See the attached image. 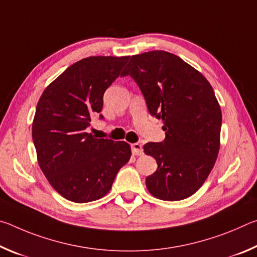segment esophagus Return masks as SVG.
Returning a JSON list of instances; mask_svg holds the SVG:
<instances>
[{
  "label": "esophagus",
  "mask_w": 257,
  "mask_h": 257,
  "mask_svg": "<svg viewBox=\"0 0 257 257\" xmlns=\"http://www.w3.org/2000/svg\"><path fill=\"white\" fill-rule=\"evenodd\" d=\"M132 152L134 155H142L143 154L142 145L139 144V143H134V144H132Z\"/></svg>",
  "instance_id": "obj_1"
}]
</instances>
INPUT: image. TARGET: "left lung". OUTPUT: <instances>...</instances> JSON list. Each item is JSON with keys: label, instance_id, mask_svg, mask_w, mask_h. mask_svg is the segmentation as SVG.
Instances as JSON below:
<instances>
[{"label": "left lung", "instance_id": "1", "mask_svg": "<svg viewBox=\"0 0 257 257\" xmlns=\"http://www.w3.org/2000/svg\"><path fill=\"white\" fill-rule=\"evenodd\" d=\"M121 76L133 78L151 115L163 120L164 141L144 145L158 163L146 178L147 189L163 201L191 196L210 175L220 149L222 115L210 82L165 51L133 55Z\"/></svg>", "mask_w": 257, "mask_h": 257}]
</instances>
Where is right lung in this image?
<instances>
[{"mask_svg":"<svg viewBox=\"0 0 257 257\" xmlns=\"http://www.w3.org/2000/svg\"><path fill=\"white\" fill-rule=\"evenodd\" d=\"M128 60L89 56L78 61L46 87L37 103L33 141L38 164L51 186L69 201L102 198L132 155L125 142L87 133L90 119L102 111L104 92Z\"/></svg>","mask_w":257,"mask_h":257,"instance_id":"right-lung-1","label":"right lung"}]
</instances>
